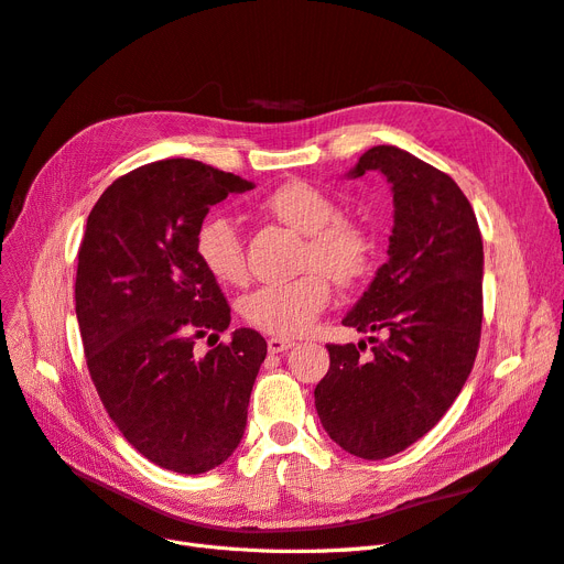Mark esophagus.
I'll return each instance as SVG.
<instances>
[{
  "label": "esophagus",
  "instance_id": "34e87169",
  "mask_svg": "<svg viewBox=\"0 0 564 564\" xmlns=\"http://www.w3.org/2000/svg\"><path fill=\"white\" fill-rule=\"evenodd\" d=\"M296 344L292 338H282V336H272V338H268V350L270 352H284V350H289V348H294Z\"/></svg>",
  "mask_w": 564,
  "mask_h": 564
}]
</instances>
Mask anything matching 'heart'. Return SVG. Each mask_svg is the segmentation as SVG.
Instances as JSON below:
<instances>
[{
  "label": "heart",
  "instance_id": "obj_1",
  "mask_svg": "<svg viewBox=\"0 0 564 564\" xmlns=\"http://www.w3.org/2000/svg\"><path fill=\"white\" fill-rule=\"evenodd\" d=\"M265 209L282 224L305 235L299 278L256 286L240 301L247 324L275 336L308 332L338 286L360 284L373 265L377 245L360 220L340 216L334 195L308 181H289L265 197ZM197 256L209 275L224 284L247 280L245 240L228 216H209L197 230Z\"/></svg>",
  "mask_w": 564,
  "mask_h": 564
}]
</instances>
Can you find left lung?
Wrapping results in <instances>:
<instances>
[{
    "label": "left lung",
    "mask_w": 564,
    "mask_h": 564,
    "mask_svg": "<svg viewBox=\"0 0 564 564\" xmlns=\"http://www.w3.org/2000/svg\"><path fill=\"white\" fill-rule=\"evenodd\" d=\"M392 185L388 261L344 317L367 344H329L315 388L324 431L352 456L379 460L414 445L445 416L473 369L482 332V235L460 187L395 145H373L352 178Z\"/></svg>",
    "instance_id": "8db88e82"
}]
</instances>
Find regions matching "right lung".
<instances>
[{
    "label": "right lung",
    "instance_id": "right-lung-1",
    "mask_svg": "<svg viewBox=\"0 0 564 564\" xmlns=\"http://www.w3.org/2000/svg\"><path fill=\"white\" fill-rule=\"evenodd\" d=\"M253 183L197 160H160L98 197L79 247L75 311L91 381L133 449L166 470L207 473L237 449L265 338H218L230 305L197 256L214 204Z\"/></svg>",
    "mask_w": 564,
    "mask_h": 564
}]
</instances>
